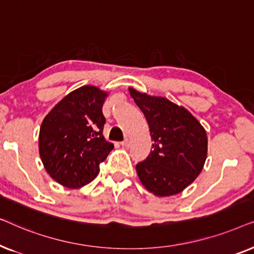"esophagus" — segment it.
Masks as SVG:
<instances>
[{"mask_svg": "<svg viewBox=\"0 0 254 254\" xmlns=\"http://www.w3.org/2000/svg\"><path fill=\"white\" fill-rule=\"evenodd\" d=\"M121 145H123V147H125V148H128L130 145V141L128 140V138H125V140L121 142Z\"/></svg>", "mask_w": 254, "mask_h": 254, "instance_id": "34e87169", "label": "esophagus"}]
</instances>
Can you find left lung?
<instances>
[{"label":"left lung","instance_id":"left-lung-1","mask_svg":"<svg viewBox=\"0 0 254 254\" xmlns=\"http://www.w3.org/2000/svg\"><path fill=\"white\" fill-rule=\"evenodd\" d=\"M128 90L144 114L154 142L148 157L136 164L138 178L155 195L178 194L202 171L207 158L206 130L185 107L163 97Z\"/></svg>","mask_w":254,"mask_h":254}]
</instances>
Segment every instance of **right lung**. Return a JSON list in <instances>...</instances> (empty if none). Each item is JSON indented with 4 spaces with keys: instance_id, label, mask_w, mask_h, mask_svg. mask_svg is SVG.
<instances>
[{
    "instance_id": "obj_1",
    "label": "right lung",
    "mask_w": 254,
    "mask_h": 254,
    "mask_svg": "<svg viewBox=\"0 0 254 254\" xmlns=\"http://www.w3.org/2000/svg\"><path fill=\"white\" fill-rule=\"evenodd\" d=\"M106 97L97 86H81L60 100L41 124L40 158L48 175L62 186L79 189L92 182L113 149L103 136Z\"/></svg>"
}]
</instances>
